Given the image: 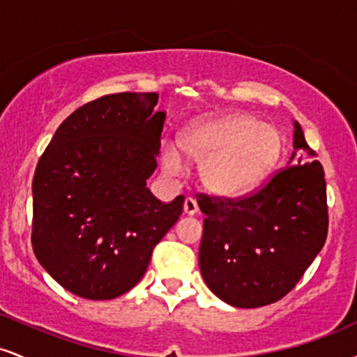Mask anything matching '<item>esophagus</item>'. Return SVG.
I'll use <instances>...</instances> for the list:
<instances>
[{"mask_svg": "<svg viewBox=\"0 0 357 357\" xmlns=\"http://www.w3.org/2000/svg\"><path fill=\"white\" fill-rule=\"evenodd\" d=\"M184 213H186V215H190V216L198 213V203H196L195 198L184 199Z\"/></svg>", "mask_w": 357, "mask_h": 357, "instance_id": "34e87169", "label": "esophagus"}]
</instances>
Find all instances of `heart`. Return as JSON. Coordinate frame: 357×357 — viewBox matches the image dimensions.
Wrapping results in <instances>:
<instances>
[{
	"label": "heart",
	"instance_id": "heart-1",
	"mask_svg": "<svg viewBox=\"0 0 357 357\" xmlns=\"http://www.w3.org/2000/svg\"><path fill=\"white\" fill-rule=\"evenodd\" d=\"M188 158L202 162L204 186L220 196H241L258 186L284 149L277 127L247 114H230L196 122L179 137ZM162 165L167 173H179L183 159L174 147H165Z\"/></svg>",
	"mask_w": 357,
	"mask_h": 357
}]
</instances>
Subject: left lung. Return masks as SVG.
<instances>
[{"label":"left lung","mask_w":357,"mask_h":357,"mask_svg":"<svg viewBox=\"0 0 357 357\" xmlns=\"http://www.w3.org/2000/svg\"><path fill=\"white\" fill-rule=\"evenodd\" d=\"M292 162L257 191L238 198L199 192L204 218L199 268L210 290L241 309L285 297L327 238L324 169L294 122Z\"/></svg>","instance_id":"obj_1"}]
</instances>
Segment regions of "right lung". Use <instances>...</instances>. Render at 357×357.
<instances>
[{
  "instance_id": "obj_1",
  "label": "right lung",
  "mask_w": 357,
  "mask_h": 357,
  "mask_svg": "<svg viewBox=\"0 0 357 357\" xmlns=\"http://www.w3.org/2000/svg\"><path fill=\"white\" fill-rule=\"evenodd\" d=\"M158 100L155 92H122L87 102L61 122L36 165L35 257L82 298L132 289L183 213V195L162 203L146 186L166 117L154 112Z\"/></svg>"
}]
</instances>
